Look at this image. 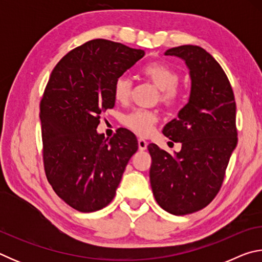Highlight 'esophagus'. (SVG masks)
Listing matches in <instances>:
<instances>
[{
    "label": "esophagus",
    "mask_w": 262,
    "mask_h": 262,
    "mask_svg": "<svg viewBox=\"0 0 262 262\" xmlns=\"http://www.w3.org/2000/svg\"><path fill=\"white\" fill-rule=\"evenodd\" d=\"M137 143H139L140 151H144V150L147 149V147H148V142L144 141L143 139H139V141H137Z\"/></svg>",
    "instance_id": "esophagus-1"
}]
</instances>
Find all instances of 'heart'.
I'll list each match as a JSON object with an SVG mask.
<instances>
[{
	"label": "heart",
	"instance_id": "heart-1",
	"mask_svg": "<svg viewBox=\"0 0 262 262\" xmlns=\"http://www.w3.org/2000/svg\"><path fill=\"white\" fill-rule=\"evenodd\" d=\"M142 76L152 83L159 90L158 98L167 107H176L183 100V91L177 86L179 82V74L174 68L165 62H149L141 70ZM133 83L129 77L121 75L115 78L113 83V96L119 103H126L132 94ZM158 121V115L152 111L135 110L126 115L123 125L139 136L151 134L154 127Z\"/></svg>",
	"mask_w": 262,
	"mask_h": 262
}]
</instances>
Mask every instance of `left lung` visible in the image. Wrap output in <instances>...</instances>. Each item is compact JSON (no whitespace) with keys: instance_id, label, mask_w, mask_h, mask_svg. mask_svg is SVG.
I'll return each instance as SVG.
<instances>
[{"instance_id":"obj_1","label":"left lung","mask_w":262,"mask_h":262,"mask_svg":"<svg viewBox=\"0 0 262 262\" xmlns=\"http://www.w3.org/2000/svg\"><path fill=\"white\" fill-rule=\"evenodd\" d=\"M165 55L185 61L192 86L188 103L163 129L168 139L180 142V151L173 156L157 144L148 145L150 184L164 210L187 215L209 205L223 184L238 141L236 101L224 70L202 47H173Z\"/></svg>"}]
</instances>
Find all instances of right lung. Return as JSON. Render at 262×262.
<instances>
[{"label":"right lung","instance_id":"obj_1","mask_svg":"<svg viewBox=\"0 0 262 262\" xmlns=\"http://www.w3.org/2000/svg\"><path fill=\"white\" fill-rule=\"evenodd\" d=\"M144 51L95 39L74 48L55 66L40 101L43 167L48 183L82 212L113 200L136 152V136L120 128L110 140L97 133L100 114L113 108V83Z\"/></svg>","mask_w":262,"mask_h":262}]
</instances>
